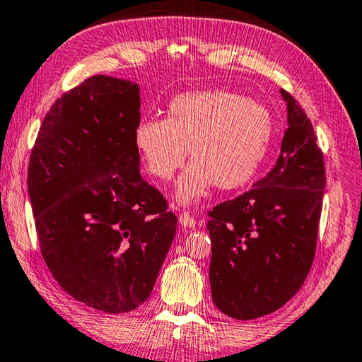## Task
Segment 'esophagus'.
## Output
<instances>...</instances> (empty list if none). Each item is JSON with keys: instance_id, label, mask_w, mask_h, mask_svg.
<instances>
[{"instance_id": "34e87169", "label": "esophagus", "mask_w": 362, "mask_h": 362, "mask_svg": "<svg viewBox=\"0 0 362 362\" xmlns=\"http://www.w3.org/2000/svg\"><path fill=\"white\" fill-rule=\"evenodd\" d=\"M179 222L182 227H193L194 226V217L190 214V212H182L179 216Z\"/></svg>"}]
</instances>
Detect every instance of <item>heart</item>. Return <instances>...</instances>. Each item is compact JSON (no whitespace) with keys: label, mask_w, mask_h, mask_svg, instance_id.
<instances>
[{"label":"heart","mask_w":362,"mask_h":362,"mask_svg":"<svg viewBox=\"0 0 362 362\" xmlns=\"http://www.w3.org/2000/svg\"><path fill=\"white\" fill-rule=\"evenodd\" d=\"M134 139L159 180L185 164L188 148L193 164L177 187V198L188 203L212 185L235 190L253 179L272 139V116L262 103L233 91H192L170 101L165 119H140Z\"/></svg>","instance_id":"heart-1"}]
</instances>
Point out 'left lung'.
<instances>
[{"label": "left lung", "instance_id": "8db88e82", "mask_svg": "<svg viewBox=\"0 0 362 362\" xmlns=\"http://www.w3.org/2000/svg\"><path fill=\"white\" fill-rule=\"evenodd\" d=\"M288 129L274 169L251 190L212 208L209 282L214 305L238 320L286 305L311 271L325 188L324 153L288 91Z\"/></svg>", "mask_w": 362, "mask_h": 362}]
</instances>
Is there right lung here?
<instances>
[{
  "mask_svg": "<svg viewBox=\"0 0 362 362\" xmlns=\"http://www.w3.org/2000/svg\"><path fill=\"white\" fill-rule=\"evenodd\" d=\"M139 85L93 76L45 116L28 160L40 251L72 298L127 313L151 295L177 217L140 175Z\"/></svg>",
  "mask_w": 362,
  "mask_h": 362,
  "instance_id": "add662e5",
  "label": "right lung"
}]
</instances>
